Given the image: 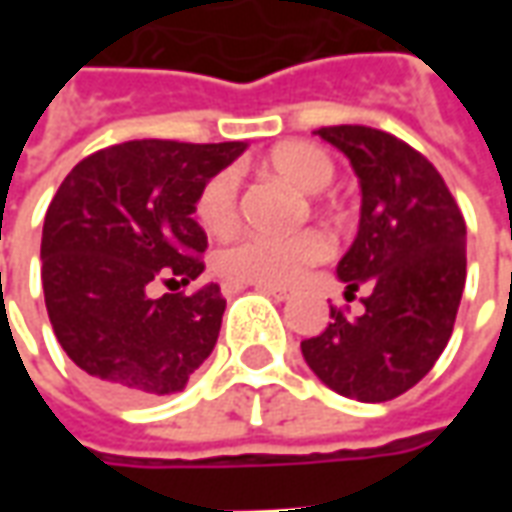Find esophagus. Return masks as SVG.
<instances>
[{
  "mask_svg": "<svg viewBox=\"0 0 512 512\" xmlns=\"http://www.w3.org/2000/svg\"><path fill=\"white\" fill-rule=\"evenodd\" d=\"M255 290H260V293H266V296H271V299L277 301H290L296 296V290L293 288H274V285H255Z\"/></svg>",
  "mask_w": 512,
  "mask_h": 512,
  "instance_id": "obj_1",
  "label": "esophagus"
}]
</instances>
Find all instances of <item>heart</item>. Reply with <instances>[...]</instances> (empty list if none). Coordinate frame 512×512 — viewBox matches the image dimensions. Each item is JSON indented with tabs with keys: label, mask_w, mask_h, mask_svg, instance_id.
Wrapping results in <instances>:
<instances>
[{
	"label": "heart",
	"mask_w": 512,
	"mask_h": 512,
	"mask_svg": "<svg viewBox=\"0 0 512 512\" xmlns=\"http://www.w3.org/2000/svg\"><path fill=\"white\" fill-rule=\"evenodd\" d=\"M263 167L301 191H323L334 180L329 153L310 142L277 145ZM194 216L211 235H230L238 224V178L233 169H219L205 180L194 200ZM329 255V241L318 230L293 235H246L216 255V271L233 285H296L312 266Z\"/></svg>",
	"instance_id": "b5f03b06"
}]
</instances>
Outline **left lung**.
Masks as SVG:
<instances>
[{
    "label": "left lung",
    "instance_id": "1",
    "mask_svg": "<svg viewBox=\"0 0 512 512\" xmlns=\"http://www.w3.org/2000/svg\"><path fill=\"white\" fill-rule=\"evenodd\" d=\"M315 134L351 158L362 219L337 266L345 296L365 290L351 318L301 343L323 384L362 403H384L428 376L450 343L466 285V222L439 169L403 139L370 126Z\"/></svg>",
    "mask_w": 512,
    "mask_h": 512
}]
</instances>
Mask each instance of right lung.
Segmentation results:
<instances>
[{"label": "right lung", "instance_id": "1", "mask_svg": "<svg viewBox=\"0 0 512 512\" xmlns=\"http://www.w3.org/2000/svg\"><path fill=\"white\" fill-rule=\"evenodd\" d=\"M244 142L131 139L82 158L43 222L40 279L62 351L117 400L180 392L211 356L224 304L216 282L153 296L205 271L197 191Z\"/></svg>", "mask_w": 512, "mask_h": 512}]
</instances>
